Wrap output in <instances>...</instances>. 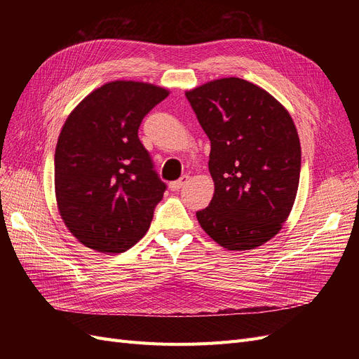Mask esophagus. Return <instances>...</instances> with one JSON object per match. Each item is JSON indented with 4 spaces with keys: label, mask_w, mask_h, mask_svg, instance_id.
<instances>
[{
    "label": "esophagus",
    "mask_w": 359,
    "mask_h": 359,
    "mask_svg": "<svg viewBox=\"0 0 359 359\" xmlns=\"http://www.w3.org/2000/svg\"><path fill=\"white\" fill-rule=\"evenodd\" d=\"M187 181H189V177H187V175H182L178 181L170 182V184H169V189H170L172 191H177V190H180L182 186H186Z\"/></svg>",
    "instance_id": "obj_1"
}]
</instances>
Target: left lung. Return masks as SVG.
<instances>
[{
  "label": "left lung",
  "instance_id": "obj_1",
  "mask_svg": "<svg viewBox=\"0 0 359 359\" xmlns=\"http://www.w3.org/2000/svg\"><path fill=\"white\" fill-rule=\"evenodd\" d=\"M210 137L214 196L196 212L202 229L227 250L269 241L297 198L301 145L289 112L257 85L224 78L186 93Z\"/></svg>",
  "mask_w": 359,
  "mask_h": 359
}]
</instances>
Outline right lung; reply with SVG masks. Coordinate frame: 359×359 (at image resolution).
<instances>
[{
	"instance_id": "obj_1",
	"label": "right lung",
	"mask_w": 359,
	"mask_h": 359,
	"mask_svg": "<svg viewBox=\"0 0 359 359\" xmlns=\"http://www.w3.org/2000/svg\"><path fill=\"white\" fill-rule=\"evenodd\" d=\"M160 86L114 81L74 107L55 149V196L73 236L102 253H123L142 238L166 184L137 130L165 100Z\"/></svg>"
}]
</instances>
